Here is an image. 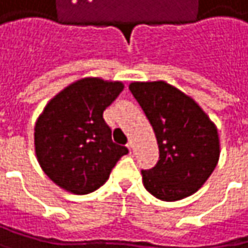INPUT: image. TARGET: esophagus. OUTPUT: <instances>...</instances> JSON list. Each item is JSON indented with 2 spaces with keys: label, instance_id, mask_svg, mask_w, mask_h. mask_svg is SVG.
Listing matches in <instances>:
<instances>
[{
  "label": "esophagus",
  "instance_id": "obj_1",
  "mask_svg": "<svg viewBox=\"0 0 248 248\" xmlns=\"http://www.w3.org/2000/svg\"><path fill=\"white\" fill-rule=\"evenodd\" d=\"M127 148L130 150V152H133V151H134V142H133V141H128V144H127Z\"/></svg>",
  "mask_w": 248,
  "mask_h": 248
}]
</instances>
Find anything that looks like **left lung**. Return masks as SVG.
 <instances>
[{"mask_svg": "<svg viewBox=\"0 0 248 248\" xmlns=\"http://www.w3.org/2000/svg\"><path fill=\"white\" fill-rule=\"evenodd\" d=\"M130 92L150 120L159 148L156 165L141 170L145 189L165 202L193 195L219 161L215 123L193 98L167 81H134Z\"/></svg>", "mask_w": 248, "mask_h": 248, "instance_id": "8db88e82", "label": "left lung"}]
</instances>
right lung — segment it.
<instances>
[{"mask_svg":"<svg viewBox=\"0 0 248 248\" xmlns=\"http://www.w3.org/2000/svg\"><path fill=\"white\" fill-rule=\"evenodd\" d=\"M124 84L84 78L52 98L35 124V152L44 172L62 189L87 195L108 179L128 150L111 140L103 111Z\"/></svg>","mask_w":248,"mask_h":248,"instance_id":"add662e5","label":"right lung"}]
</instances>
